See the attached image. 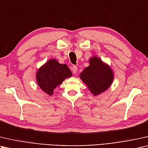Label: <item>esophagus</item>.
I'll use <instances>...</instances> for the list:
<instances>
[{
    "instance_id": "obj_1",
    "label": "esophagus",
    "mask_w": 148,
    "mask_h": 148,
    "mask_svg": "<svg viewBox=\"0 0 148 148\" xmlns=\"http://www.w3.org/2000/svg\"><path fill=\"white\" fill-rule=\"evenodd\" d=\"M72 72H73L74 74H76L77 73V71H78V68H77L76 66H72Z\"/></svg>"
}]
</instances>
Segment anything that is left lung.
<instances>
[{
    "mask_svg": "<svg viewBox=\"0 0 148 148\" xmlns=\"http://www.w3.org/2000/svg\"><path fill=\"white\" fill-rule=\"evenodd\" d=\"M89 64L81 72L80 78L90 92L97 96L109 88L113 80V72L111 67L96 56L89 60Z\"/></svg>",
    "mask_w": 148,
    "mask_h": 148,
    "instance_id": "obj_1",
    "label": "left lung"
}]
</instances>
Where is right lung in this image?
Wrapping results in <instances>:
<instances>
[{
	"label": "right lung",
	"mask_w": 148,
	"mask_h": 148,
	"mask_svg": "<svg viewBox=\"0 0 148 148\" xmlns=\"http://www.w3.org/2000/svg\"><path fill=\"white\" fill-rule=\"evenodd\" d=\"M71 76L72 72L66 64H61L55 59H50L39 68L36 80L43 92L52 95L54 89L66 78Z\"/></svg>",
	"instance_id": "add662e5"
}]
</instances>
